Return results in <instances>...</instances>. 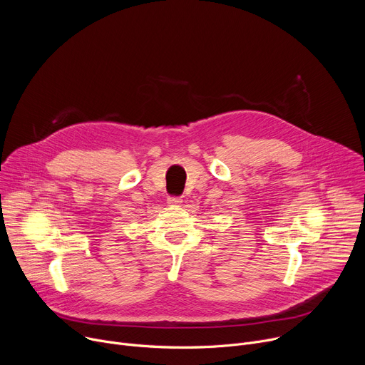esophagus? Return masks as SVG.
<instances>
[{"label":"esophagus","instance_id":"esophagus-1","mask_svg":"<svg viewBox=\"0 0 365 365\" xmlns=\"http://www.w3.org/2000/svg\"><path fill=\"white\" fill-rule=\"evenodd\" d=\"M168 203L172 205V206H179L182 203V199L180 197H169Z\"/></svg>","mask_w":365,"mask_h":365}]
</instances>
